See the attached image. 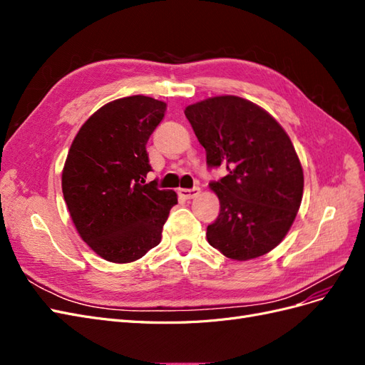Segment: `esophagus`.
<instances>
[{"label":"esophagus","mask_w":365,"mask_h":365,"mask_svg":"<svg viewBox=\"0 0 365 365\" xmlns=\"http://www.w3.org/2000/svg\"><path fill=\"white\" fill-rule=\"evenodd\" d=\"M201 189L200 187H193V189H180V196L184 197V200H193L197 195H200Z\"/></svg>","instance_id":"34e87169"}]
</instances>
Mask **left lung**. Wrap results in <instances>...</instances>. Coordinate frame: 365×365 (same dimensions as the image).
I'll return each mask as SVG.
<instances>
[{
    "label": "left lung",
    "instance_id": "1",
    "mask_svg": "<svg viewBox=\"0 0 365 365\" xmlns=\"http://www.w3.org/2000/svg\"><path fill=\"white\" fill-rule=\"evenodd\" d=\"M210 169L227 175L208 185L220 202L207 240L233 260L269 252L288 233L303 197V169L284 129L264 109L236 96L185 108Z\"/></svg>",
    "mask_w": 365,
    "mask_h": 365
}]
</instances>
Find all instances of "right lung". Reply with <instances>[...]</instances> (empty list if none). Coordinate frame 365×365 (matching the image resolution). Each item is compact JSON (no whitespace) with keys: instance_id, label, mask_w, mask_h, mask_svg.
Instances as JSON below:
<instances>
[{"instance_id":"add662e5","label":"right lung","mask_w":365,"mask_h":365,"mask_svg":"<svg viewBox=\"0 0 365 365\" xmlns=\"http://www.w3.org/2000/svg\"><path fill=\"white\" fill-rule=\"evenodd\" d=\"M164 111L152 97L118 98L85 121L70 148L63 200L77 233L108 262H134L157 247L178 204L173 190L145 181L152 170L146 145Z\"/></svg>"}]
</instances>
